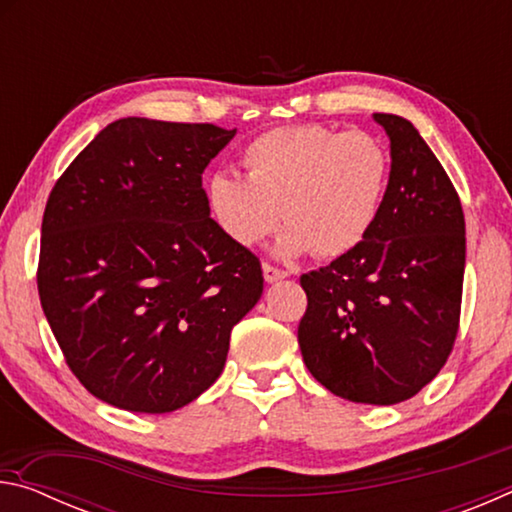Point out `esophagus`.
Listing matches in <instances>:
<instances>
[{
    "mask_svg": "<svg viewBox=\"0 0 512 512\" xmlns=\"http://www.w3.org/2000/svg\"><path fill=\"white\" fill-rule=\"evenodd\" d=\"M262 271H264V280H266L268 284L280 282V280H284V277L289 275L287 271H282V268H277V266L268 264V262H264V264H262Z\"/></svg>",
    "mask_w": 512,
    "mask_h": 512,
    "instance_id": "1",
    "label": "esophagus"
}]
</instances>
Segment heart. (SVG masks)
Masks as SVG:
<instances>
[{
    "instance_id": "obj_1",
    "label": "heart",
    "mask_w": 512,
    "mask_h": 512,
    "mask_svg": "<svg viewBox=\"0 0 512 512\" xmlns=\"http://www.w3.org/2000/svg\"><path fill=\"white\" fill-rule=\"evenodd\" d=\"M246 178L214 173L207 201L239 246H255L282 219L277 253L339 257L368 237L384 201L391 155L366 131L282 126L246 146Z\"/></svg>"
}]
</instances>
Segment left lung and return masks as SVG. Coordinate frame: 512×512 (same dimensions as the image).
<instances>
[{
    "instance_id": "obj_1",
    "label": "left lung",
    "mask_w": 512,
    "mask_h": 512,
    "mask_svg": "<svg viewBox=\"0 0 512 512\" xmlns=\"http://www.w3.org/2000/svg\"><path fill=\"white\" fill-rule=\"evenodd\" d=\"M391 176L361 244L300 277L305 366L334 395L397 404L445 366L461 318L465 216L452 180L409 119L375 112Z\"/></svg>"
}]
</instances>
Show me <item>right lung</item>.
<instances>
[{
  "label": "right lung",
  "instance_id": "obj_1",
  "mask_svg": "<svg viewBox=\"0 0 512 512\" xmlns=\"http://www.w3.org/2000/svg\"><path fill=\"white\" fill-rule=\"evenodd\" d=\"M235 133L117 119L51 189L40 305L69 370L101 402L133 413L194 402L262 298V264L212 219L203 189Z\"/></svg>",
  "mask_w": 512,
  "mask_h": 512
}]
</instances>
